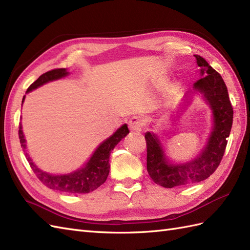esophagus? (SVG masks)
I'll use <instances>...</instances> for the list:
<instances>
[{
  "mask_svg": "<svg viewBox=\"0 0 250 250\" xmlns=\"http://www.w3.org/2000/svg\"><path fill=\"white\" fill-rule=\"evenodd\" d=\"M128 126L131 131H141L142 126H143V120L140 117H133L128 122Z\"/></svg>",
  "mask_w": 250,
  "mask_h": 250,
  "instance_id": "esophagus-1",
  "label": "esophagus"
}]
</instances>
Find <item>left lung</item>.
I'll list each match as a JSON object with an SVG mask.
<instances>
[{
	"label": "left lung",
	"instance_id": "left-lung-1",
	"mask_svg": "<svg viewBox=\"0 0 250 250\" xmlns=\"http://www.w3.org/2000/svg\"><path fill=\"white\" fill-rule=\"evenodd\" d=\"M194 57L202 78L186 91L185 96H199L209 106L211 111L210 132L198 156L182 163H177L167 156L166 147L157 132L145 133L148 174L154 183L165 188L199 183L210 177L223 158L226 139L231 130L233 110L223 79L201 56Z\"/></svg>",
	"mask_w": 250,
	"mask_h": 250
}]
</instances>
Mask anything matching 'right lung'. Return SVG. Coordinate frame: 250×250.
I'll return each instance as SVG.
<instances>
[{
  "label": "right lung",
  "mask_w": 250,
  "mask_h": 250,
  "mask_svg": "<svg viewBox=\"0 0 250 250\" xmlns=\"http://www.w3.org/2000/svg\"><path fill=\"white\" fill-rule=\"evenodd\" d=\"M68 75L69 71L66 68L47 71L43 73L41 77H39V79L29 86V88L27 89L26 93H29L30 91L39 88V87H41L49 82H52V81H57L65 78ZM25 97L26 96L23 97L22 104L24 103ZM22 128V124H20V143H21V147L23 148V151L25 152V157L27 161L29 162V165L32 168L33 172L36 173L39 180L41 181L45 186L50 188V189L66 193H88L96 190L98 187L104 184V182L106 181L107 177H108L109 174L110 152L113 148L117 146L119 142L129 133L127 124L122 125L120 128H118L117 131L112 133L109 138H107L102 142V143H100V145L96 148V150L92 152L91 157L87 160V162L83 166H81L77 170H73L68 173L53 174L42 170L41 168H39L35 164V162L32 161L29 153L27 152L26 140Z\"/></svg>",
  "instance_id": "1"
}]
</instances>
